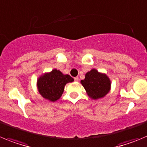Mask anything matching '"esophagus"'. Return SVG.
Instances as JSON below:
<instances>
[{
  "label": "esophagus",
  "mask_w": 147,
  "mask_h": 147,
  "mask_svg": "<svg viewBox=\"0 0 147 147\" xmlns=\"http://www.w3.org/2000/svg\"><path fill=\"white\" fill-rule=\"evenodd\" d=\"M74 80H75V81H79L78 77H75V78H74Z\"/></svg>",
  "instance_id": "obj_1"
}]
</instances>
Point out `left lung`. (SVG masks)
Returning <instances> with one entry per match:
<instances>
[{
	"instance_id": "1",
	"label": "left lung",
	"mask_w": 147,
	"mask_h": 147,
	"mask_svg": "<svg viewBox=\"0 0 147 147\" xmlns=\"http://www.w3.org/2000/svg\"><path fill=\"white\" fill-rule=\"evenodd\" d=\"M81 83L87 95L95 100L104 97L110 90L111 81L109 78L95 69L88 72L85 75V79L81 80Z\"/></svg>"
}]
</instances>
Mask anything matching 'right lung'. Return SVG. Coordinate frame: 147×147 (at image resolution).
Masks as SVG:
<instances>
[{
	"instance_id": "obj_1",
	"label": "right lung",
	"mask_w": 147,
	"mask_h": 147,
	"mask_svg": "<svg viewBox=\"0 0 147 147\" xmlns=\"http://www.w3.org/2000/svg\"><path fill=\"white\" fill-rule=\"evenodd\" d=\"M73 81L70 75H63L59 70L53 69L52 72L40 76L37 85L38 92L43 98L50 101H55L63 94L65 85Z\"/></svg>"
}]
</instances>
